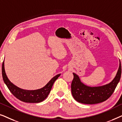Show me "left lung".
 Wrapping results in <instances>:
<instances>
[{"label": "left lung", "instance_id": "left-lung-1", "mask_svg": "<svg viewBox=\"0 0 122 122\" xmlns=\"http://www.w3.org/2000/svg\"><path fill=\"white\" fill-rule=\"evenodd\" d=\"M122 67L119 61V66L117 74L111 82L102 86H88L82 83L79 76L73 73V78L71 84V94L78 102L86 104H94L106 101L114 92L121 79Z\"/></svg>", "mask_w": 122, "mask_h": 122}]
</instances>
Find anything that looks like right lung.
I'll return each instance as SVG.
<instances>
[{"instance_id":"obj_1","label":"right lung","mask_w":122,"mask_h":122,"mask_svg":"<svg viewBox=\"0 0 122 122\" xmlns=\"http://www.w3.org/2000/svg\"><path fill=\"white\" fill-rule=\"evenodd\" d=\"M61 76L58 74L53 77L44 86L36 90H26L18 87L11 83L6 76L4 68V60L2 64V76L5 84L10 92L20 101L25 103H39L46 99L49 95L54 81Z\"/></svg>"}]
</instances>
